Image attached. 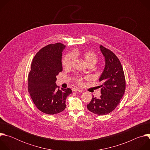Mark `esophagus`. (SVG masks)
I'll list each match as a JSON object with an SVG mask.
<instances>
[{
    "instance_id": "esophagus-1",
    "label": "esophagus",
    "mask_w": 150,
    "mask_h": 150,
    "mask_svg": "<svg viewBox=\"0 0 150 150\" xmlns=\"http://www.w3.org/2000/svg\"><path fill=\"white\" fill-rule=\"evenodd\" d=\"M72 91L74 92H79V93H82V91L77 88H72Z\"/></svg>"
}]
</instances>
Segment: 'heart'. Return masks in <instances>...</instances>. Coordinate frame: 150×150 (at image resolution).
I'll list each match as a JSON object with an SVG mask.
<instances>
[{"mask_svg":"<svg viewBox=\"0 0 150 150\" xmlns=\"http://www.w3.org/2000/svg\"><path fill=\"white\" fill-rule=\"evenodd\" d=\"M74 57H81L86 62L88 65H96L97 62V54L91 51H81L79 50H74L71 53H68L64 56L62 60V65L64 69H68L71 68L74 60ZM74 82L79 85L83 83V78L80 76H76L74 78Z\"/></svg>","mask_w":150,"mask_h":150,"instance_id":"1","label":"heart"}]
</instances>
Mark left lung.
<instances>
[{
    "label": "left lung",
    "instance_id": "obj_1",
    "mask_svg": "<svg viewBox=\"0 0 150 150\" xmlns=\"http://www.w3.org/2000/svg\"><path fill=\"white\" fill-rule=\"evenodd\" d=\"M100 47L105 60L104 69L99 79L101 95L98 98L93 96L87 107L92 113L101 116L112 112L119 104L125 91L126 81L122 66L116 55L102 45Z\"/></svg>",
    "mask_w": 150,
    "mask_h": 150
}]
</instances>
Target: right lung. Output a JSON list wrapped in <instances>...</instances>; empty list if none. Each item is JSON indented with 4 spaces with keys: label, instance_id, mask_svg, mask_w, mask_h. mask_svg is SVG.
<instances>
[{
    "label": "right lung",
    "instance_id": "add662e5",
    "mask_svg": "<svg viewBox=\"0 0 150 150\" xmlns=\"http://www.w3.org/2000/svg\"><path fill=\"white\" fill-rule=\"evenodd\" d=\"M65 46L57 42L41 49L35 55L28 75V90L36 108L47 115L66 108V98L72 93L68 88L59 90L56 76L62 71V56Z\"/></svg>",
    "mask_w": 150,
    "mask_h": 150
}]
</instances>
